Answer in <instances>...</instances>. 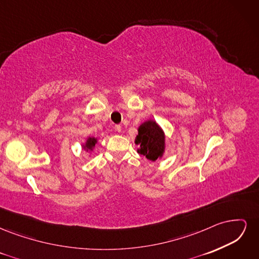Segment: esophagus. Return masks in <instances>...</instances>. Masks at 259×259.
Here are the masks:
<instances>
[{
    "label": "esophagus",
    "mask_w": 259,
    "mask_h": 259,
    "mask_svg": "<svg viewBox=\"0 0 259 259\" xmlns=\"http://www.w3.org/2000/svg\"><path fill=\"white\" fill-rule=\"evenodd\" d=\"M121 130H122V126H121V125H119V124L114 125V131H115V132L120 133V132H121Z\"/></svg>",
    "instance_id": "34e87169"
}]
</instances>
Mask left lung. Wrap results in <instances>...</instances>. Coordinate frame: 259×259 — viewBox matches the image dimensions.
Masks as SVG:
<instances>
[{"label":"left lung","instance_id":"8db88e82","mask_svg":"<svg viewBox=\"0 0 259 259\" xmlns=\"http://www.w3.org/2000/svg\"><path fill=\"white\" fill-rule=\"evenodd\" d=\"M135 143L139 146L138 153L148 160L155 161L164 150V134L155 122L147 121L139 126Z\"/></svg>","mask_w":259,"mask_h":259}]
</instances>
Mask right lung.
Here are the masks:
<instances>
[{
	"label": "right lung",
	"instance_id": "obj_1",
	"mask_svg": "<svg viewBox=\"0 0 259 259\" xmlns=\"http://www.w3.org/2000/svg\"><path fill=\"white\" fill-rule=\"evenodd\" d=\"M96 142H97L96 138H89L88 143H86V147H88L89 149H92L94 146H95Z\"/></svg>",
	"mask_w": 259,
	"mask_h": 259
}]
</instances>
